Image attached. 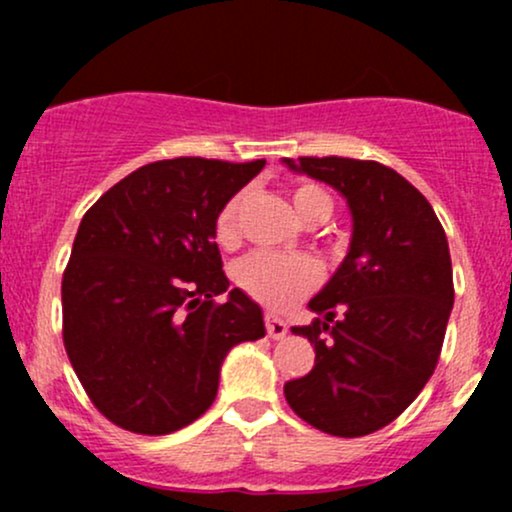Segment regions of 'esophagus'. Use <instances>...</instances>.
Wrapping results in <instances>:
<instances>
[{"mask_svg": "<svg viewBox=\"0 0 512 512\" xmlns=\"http://www.w3.org/2000/svg\"><path fill=\"white\" fill-rule=\"evenodd\" d=\"M264 330H267V337L281 339V337H286L289 327H286V322L281 320V317L267 313V315H264Z\"/></svg>", "mask_w": 512, "mask_h": 512, "instance_id": "obj_1", "label": "esophagus"}]
</instances>
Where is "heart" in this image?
Wrapping results in <instances>:
<instances>
[{"mask_svg": "<svg viewBox=\"0 0 512 512\" xmlns=\"http://www.w3.org/2000/svg\"><path fill=\"white\" fill-rule=\"evenodd\" d=\"M245 195L236 192L221 204L214 216V240L223 250L240 245V211ZM291 202L296 214L305 223H320L332 214L334 202L325 187L301 180L291 187ZM240 291L248 293L252 301L267 308L284 310L301 301L320 284V267L310 257L274 255V252H255L236 269Z\"/></svg>", "mask_w": 512, "mask_h": 512, "instance_id": "obj_1", "label": "heart"}]
</instances>
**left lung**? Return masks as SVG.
<instances>
[{
	"label": "left lung",
	"instance_id": "obj_1",
	"mask_svg": "<svg viewBox=\"0 0 512 512\" xmlns=\"http://www.w3.org/2000/svg\"><path fill=\"white\" fill-rule=\"evenodd\" d=\"M284 163L342 192L354 216L349 255L308 303L325 320L293 327L315 346V366L284 385L286 402L330 436H368L392 424L438 366L455 301L448 238L428 199L383 163Z\"/></svg>",
	"mask_w": 512,
	"mask_h": 512
}]
</instances>
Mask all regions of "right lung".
<instances>
[{"label":"right lung","instance_id":"add662e5","mask_svg":"<svg viewBox=\"0 0 512 512\" xmlns=\"http://www.w3.org/2000/svg\"><path fill=\"white\" fill-rule=\"evenodd\" d=\"M264 168L182 156L137 168L86 211L62 276V339L108 421L166 436L211 407L240 342L264 337L260 305L229 301L214 216Z\"/></svg>","mask_w":512,"mask_h":512}]
</instances>
